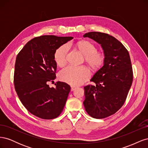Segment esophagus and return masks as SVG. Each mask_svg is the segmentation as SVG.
Instances as JSON below:
<instances>
[{"mask_svg":"<svg viewBox=\"0 0 148 148\" xmlns=\"http://www.w3.org/2000/svg\"><path fill=\"white\" fill-rule=\"evenodd\" d=\"M76 86H71V91H73V90H75V89H76Z\"/></svg>","mask_w":148,"mask_h":148,"instance_id":"obj_1","label":"esophagus"}]
</instances>
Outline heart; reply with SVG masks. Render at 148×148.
<instances>
[{
  "label": "heart",
  "mask_w": 148,
  "mask_h": 148,
  "mask_svg": "<svg viewBox=\"0 0 148 148\" xmlns=\"http://www.w3.org/2000/svg\"><path fill=\"white\" fill-rule=\"evenodd\" d=\"M76 46L84 55V61L92 69H97L102 65L105 60L104 53L98 51L92 42L88 41L78 42ZM69 47L66 44L62 45L54 53V60L56 64L62 66L66 64V54ZM90 76V71L86 66L70 65L62 70L59 73L61 80L71 85H79L83 83Z\"/></svg>",
  "instance_id": "1"
}]
</instances>
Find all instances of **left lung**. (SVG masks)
Returning a JSON list of instances; mask_svg holds the SVG:
<instances>
[{"instance_id": "left-lung-1", "label": "left lung", "mask_w": 148, "mask_h": 148, "mask_svg": "<svg viewBox=\"0 0 148 148\" xmlns=\"http://www.w3.org/2000/svg\"><path fill=\"white\" fill-rule=\"evenodd\" d=\"M84 38L93 39L104 51V65L90 81L96 85L84 87V108L91 117L104 119L114 114L126 100L133 82V70L127 49L112 36L89 32Z\"/></svg>"}]
</instances>
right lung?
<instances>
[{"label":"right lung","mask_w":148,"mask_h":148,"mask_svg":"<svg viewBox=\"0 0 148 148\" xmlns=\"http://www.w3.org/2000/svg\"><path fill=\"white\" fill-rule=\"evenodd\" d=\"M73 37L44 35L26 43L18 53L14 71L15 91L30 113L42 119L57 117L64 109L70 86L58 82L56 88L47 83L54 79L57 64L54 53Z\"/></svg>","instance_id":"add662e5"}]
</instances>
